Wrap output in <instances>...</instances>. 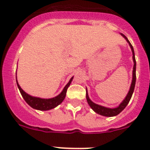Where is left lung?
<instances>
[{"label":"left lung","mask_w":150,"mask_h":150,"mask_svg":"<svg viewBox=\"0 0 150 150\" xmlns=\"http://www.w3.org/2000/svg\"><path fill=\"white\" fill-rule=\"evenodd\" d=\"M121 35L126 40V41L129 44L130 47L132 49V58H133V62H134V67H133V72H132V84H131V86H130V89L128 91V94H127L126 97L125 98L124 100H122L121 104L118 106L117 107H115V108H108V107H103V106L98 105V104H95L93 101H91V99L89 98L88 97V92H87L86 89V100L88 102V105L90 106L91 109L93 110L95 112H97L98 114L101 115V116H107V117H111V116H117L118 114H120V112L123 110L125 108L128 104L129 103L130 100L132 98V94L134 92V89L135 86V83H136V60H135V56H134V48L132 45L131 44V43L129 42V40H128V38L125 37L123 34H121Z\"/></svg>","instance_id":"1"}]
</instances>
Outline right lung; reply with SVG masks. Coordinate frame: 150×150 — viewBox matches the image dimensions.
Segmentation results:
<instances>
[{
	"instance_id": "right-lung-1",
	"label": "right lung",
	"mask_w": 150,
	"mask_h": 150,
	"mask_svg": "<svg viewBox=\"0 0 150 150\" xmlns=\"http://www.w3.org/2000/svg\"><path fill=\"white\" fill-rule=\"evenodd\" d=\"M73 78H74V76L71 78V79L69 80L67 84L64 86V88H63L62 91L59 95H57L56 97L48 99L40 98H38V97L31 96V95H28V94L26 93L25 91L22 90V88H21L20 86L18 85L17 79L16 83L17 86H18V89L20 91L21 95L23 97L24 100H25L26 103H27L30 107H31L32 108H34V109L35 110H50L53 109V108L56 107L58 105H59V104L63 101L64 99L65 98L67 89L69 87V86L71 85V82H72L73 80Z\"/></svg>"
}]
</instances>
